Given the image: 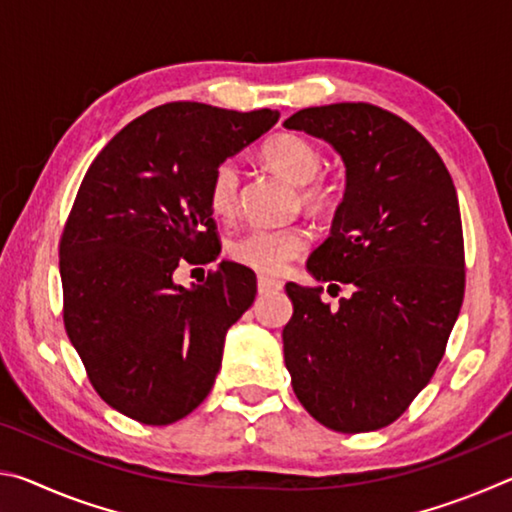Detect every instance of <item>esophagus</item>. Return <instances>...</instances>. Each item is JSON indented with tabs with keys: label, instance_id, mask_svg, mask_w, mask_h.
Returning a JSON list of instances; mask_svg holds the SVG:
<instances>
[{
	"label": "esophagus",
	"instance_id": "1",
	"mask_svg": "<svg viewBox=\"0 0 512 512\" xmlns=\"http://www.w3.org/2000/svg\"><path fill=\"white\" fill-rule=\"evenodd\" d=\"M257 289H259V293H268V291H280V289H282V282H280V280H273V277L259 275V277H257Z\"/></svg>",
	"mask_w": 512,
	"mask_h": 512
}]
</instances>
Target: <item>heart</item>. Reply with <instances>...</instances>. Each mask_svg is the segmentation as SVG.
I'll use <instances>...</instances> for the list:
<instances>
[{
	"instance_id": "heart-1",
	"label": "heart",
	"mask_w": 512,
	"mask_h": 512,
	"mask_svg": "<svg viewBox=\"0 0 512 512\" xmlns=\"http://www.w3.org/2000/svg\"><path fill=\"white\" fill-rule=\"evenodd\" d=\"M262 158L268 167L282 173L300 187V203L309 210H323L334 201L336 187L316 178L323 169V155L307 137L280 133L266 140ZM239 169L232 160L221 162L210 180V205L219 216H230L237 207ZM307 246L305 232L298 228H257L246 230L230 244V255L239 264L259 273H280Z\"/></svg>"
}]
</instances>
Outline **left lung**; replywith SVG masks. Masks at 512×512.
I'll return each instance as SVG.
<instances>
[{
  "mask_svg": "<svg viewBox=\"0 0 512 512\" xmlns=\"http://www.w3.org/2000/svg\"><path fill=\"white\" fill-rule=\"evenodd\" d=\"M284 126L332 144L345 164L343 201L307 271L352 287L332 309L320 287L287 284L284 363L311 418L341 433L375 431L429 384L463 305L456 187L411 124L370 103L305 108Z\"/></svg>",
  "mask_w": 512,
  "mask_h": 512,
  "instance_id": "1",
  "label": "left lung"
}]
</instances>
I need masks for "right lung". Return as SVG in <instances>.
<instances>
[{
    "mask_svg": "<svg viewBox=\"0 0 512 512\" xmlns=\"http://www.w3.org/2000/svg\"><path fill=\"white\" fill-rule=\"evenodd\" d=\"M277 119L164 103L121 128L85 173L60 239L63 320L94 391L128 418L171 424L212 391L257 277L223 259L187 289L173 271L219 257L212 173Z\"/></svg>",
    "mask_w": 512,
    "mask_h": 512,
    "instance_id": "right-lung-1",
    "label": "right lung"
}]
</instances>
